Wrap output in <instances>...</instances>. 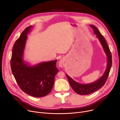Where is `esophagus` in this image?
<instances>
[{
	"label": "esophagus",
	"mask_w": 120,
	"mask_h": 120,
	"mask_svg": "<svg viewBox=\"0 0 120 120\" xmlns=\"http://www.w3.org/2000/svg\"><path fill=\"white\" fill-rule=\"evenodd\" d=\"M64 59H61L59 62V64L58 65L59 66V67L63 68L64 66Z\"/></svg>",
	"instance_id": "34e87169"
}]
</instances>
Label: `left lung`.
<instances>
[{
	"mask_svg": "<svg viewBox=\"0 0 120 120\" xmlns=\"http://www.w3.org/2000/svg\"><path fill=\"white\" fill-rule=\"evenodd\" d=\"M90 26L93 29L94 34L96 35V38L99 40L105 52L106 55L107 57V67L104 74L101 77L96 81L88 84H81L78 83L74 81L66 74V76L74 91L77 94L80 95H88L91 94L103 86L108 78L112 64L111 53L105 38L103 36L101 35L97 27L91 25H90Z\"/></svg>",
	"mask_w": 120,
	"mask_h": 120,
	"instance_id": "left-lung-1",
	"label": "left lung"
}]
</instances>
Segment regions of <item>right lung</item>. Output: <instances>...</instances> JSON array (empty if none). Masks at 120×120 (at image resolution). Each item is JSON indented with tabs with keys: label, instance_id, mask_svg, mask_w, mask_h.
I'll list each match as a JSON object with an SVG mask.
<instances>
[{
	"label": "right lung",
	"instance_id": "obj_1",
	"mask_svg": "<svg viewBox=\"0 0 120 120\" xmlns=\"http://www.w3.org/2000/svg\"><path fill=\"white\" fill-rule=\"evenodd\" d=\"M33 26L26 27L15 42L10 62L12 74L20 89L26 94L35 97L45 96L52 90L55 77L58 72L57 60L29 65L23 59L28 34Z\"/></svg>",
	"mask_w": 120,
	"mask_h": 120
}]
</instances>
